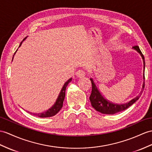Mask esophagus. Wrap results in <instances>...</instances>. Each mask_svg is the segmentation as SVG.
I'll list each match as a JSON object with an SVG mask.
<instances>
[{
  "mask_svg": "<svg viewBox=\"0 0 152 152\" xmlns=\"http://www.w3.org/2000/svg\"><path fill=\"white\" fill-rule=\"evenodd\" d=\"M75 75H77V77H79V78H82V77H84L85 76L86 73H85V72L83 71V69H79L78 71L76 72Z\"/></svg>",
  "mask_w": 152,
  "mask_h": 152,
  "instance_id": "34e87169",
  "label": "esophagus"
}]
</instances>
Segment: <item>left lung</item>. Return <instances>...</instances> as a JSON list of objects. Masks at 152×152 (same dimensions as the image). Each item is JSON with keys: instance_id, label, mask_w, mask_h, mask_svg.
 Instances as JSON below:
<instances>
[{"instance_id": "left-lung-1", "label": "left lung", "mask_w": 152, "mask_h": 152, "mask_svg": "<svg viewBox=\"0 0 152 152\" xmlns=\"http://www.w3.org/2000/svg\"><path fill=\"white\" fill-rule=\"evenodd\" d=\"M134 50H135L140 55L142 61H143V79L144 82L142 84V90L140 91V94L141 95L144 88V69H145V61H144V57L142 55L141 51L140 50L139 47L138 46H134L133 47ZM92 85V90L90 96V101L91 102V106L93 108L97 110V112H101L103 114H108V115H113L115 113H117L118 112H122L126 110L129 106H132L134 103H135L137 100L139 99L140 95L137 96L134 99L131 100L130 101L126 103V104H115L112 102H110L108 100L105 99L103 95L101 94V92L99 90L97 86H96L93 79H90Z\"/></svg>"}]
</instances>
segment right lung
Instances as JSON below:
<instances>
[{
    "label": "right lung",
    "mask_w": 152,
    "mask_h": 152,
    "mask_svg": "<svg viewBox=\"0 0 152 152\" xmlns=\"http://www.w3.org/2000/svg\"><path fill=\"white\" fill-rule=\"evenodd\" d=\"M26 39V37L24 38L23 41L20 42L18 48H19L21 46L22 42H23ZM16 51H15V53H16ZM15 53H14V55L15 54ZM13 56H14V55H13ZM72 78H70L69 79H68L64 83V86H63V87H62V90L60 92V94H59V95L58 96V98L57 99L56 102H55L54 105L52 107H51V108H50L49 110H47L46 112H45L40 113H33V115H35V116H38L39 117H42V118L43 117H53V116L55 115H56L59 112V111L61 110V109L62 108V105H63L64 99V97H65L66 89V87H67V86H68V84L72 81Z\"/></svg>",
    "instance_id": "obj_1"
}]
</instances>
